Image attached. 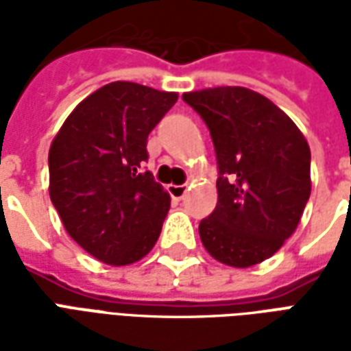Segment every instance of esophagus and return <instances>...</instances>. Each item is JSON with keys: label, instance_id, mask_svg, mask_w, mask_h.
<instances>
[{"label": "esophagus", "instance_id": "34e87169", "mask_svg": "<svg viewBox=\"0 0 351 351\" xmlns=\"http://www.w3.org/2000/svg\"><path fill=\"white\" fill-rule=\"evenodd\" d=\"M167 191H169V195L175 199V201H180V199H184V195H186V186H184V184H180V186H176V184H169Z\"/></svg>", "mask_w": 351, "mask_h": 351}]
</instances>
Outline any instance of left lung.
<instances>
[{
    "label": "left lung",
    "mask_w": 351,
    "mask_h": 351,
    "mask_svg": "<svg viewBox=\"0 0 351 351\" xmlns=\"http://www.w3.org/2000/svg\"><path fill=\"white\" fill-rule=\"evenodd\" d=\"M213 137L218 205L199 237L216 261L246 269L293 235L310 197V146L271 99L243 86L186 92Z\"/></svg>",
    "instance_id": "1"
}]
</instances>
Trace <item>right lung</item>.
<instances>
[{"label":"right lung","instance_id":"right-lung-1","mask_svg":"<svg viewBox=\"0 0 351 351\" xmlns=\"http://www.w3.org/2000/svg\"><path fill=\"white\" fill-rule=\"evenodd\" d=\"M176 99L116 80L80 101L50 145V201L73 241L103 263H135L160 237L171 197L141 167L148 133Z\"/></svg>","mask_w":351,"mask_h":351}]
</instances>
